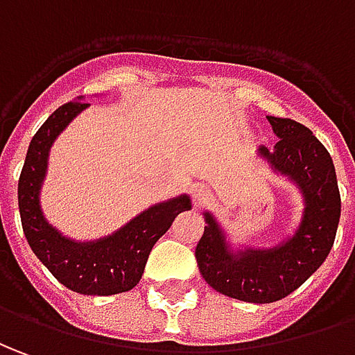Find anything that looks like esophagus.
<instances>
[{"instance_id": "34e87169", "label": "esophagus", "mask_w": 355, "mask_h": 355, "mask_svg": "<svg viewBox=\"0 0 355 355\" xmlns=\"http://www.w3.org/2000/svg\"><path fill=\"white\" fill-rule=\"evenodd\" d=\"M210 199V191L205 185H195L191 189V201L195 209H199L202 205H207Z\"/></svg>"}]
</instances>
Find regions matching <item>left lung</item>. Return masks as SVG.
<instances>
[{"instance_id": "obj_1", "label": "left lung", "mask_w": 355, "mask_h": 355, "mask_svg": "<svg viewBox=\"0 0 355 355\" xmlns=\"http://www.w3.org/2000/svg\"><path fill=\"white\" fill-rule=\"evenodd\" d=\"M268 121L280 141L272 150L259 146L257 154L302 193L297 228L275 248L234 249L214 214L202 212L207 226L195 249L207 284L249 304H272L304 284L331 253L340 220V191L329 150L294 119L268 116Z\"/></svg>"}]
</instances>
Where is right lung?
Wrapping results in <instances>:
<instances>
[{
	"label": "right lung",
	"mask_w": 355,
	"mask_h": 355,
	"mask_svg": "<svg viewBox=\"0 0 355 355\" xmlns=\"http://www.w3.org/2000/svg\"><path fill=\"white\" fill-rule=\"evenodd\" d=\"M89 104L73 100L51 114L33 137L19 178V212L34 255L61 284L85 295H114L133 290L145 272L154 243L170 230L175 216L191 209L189 195L156 202L114 234L92 241L63 236L46 220L40 189L48 172L53 141Z\"/></svg>",
	"instance_id": "obj_1"
}]
</instances>
